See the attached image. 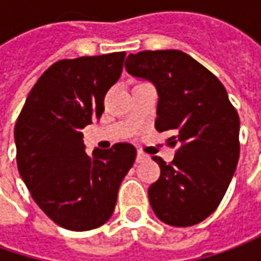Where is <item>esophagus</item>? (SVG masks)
<instances>
[{
    "mask_svg": "<svg viewBox=\"0 0 261 261\" xmlns=\"http://www.w3.org/2000/svg\"><path fill=\"white\" fill-rule=\"evenodd\" d=\"M147 159V154H144L143 152H137V158H136V162L137 164H140L143 161H146Z\"/></svg>",
    "mask_w": 261,
    "mask_h": 261,
    "instance_id": "1",
    "label": "esophagus"
}]
</instances>
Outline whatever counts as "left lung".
I'll list each match as a JSON object with an SVG mask.
<instances>
[{
	"label": "left lung",
	"instance_id": "left-lung-1",
	"mask_svg": "<svg viewBox=\"0 0 261 261\" xmlns=\"http://www.w3.org/2000/svg\"><path fill=\"white\" fill-rule=\"evenodd\" d=\"M125 70L158 92V131L178 144L149 187L154 215L171 226H191L210 216L225 196L240 158V118L218 77L178 49L130 54Z\"/></svg>",
	"mask_w": 261,
	"mask_h": 261
}]
</instances>
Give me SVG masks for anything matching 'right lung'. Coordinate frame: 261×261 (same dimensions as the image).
I'll return each instance as SVG.
<instances>
[{"mask_svg":"<svg viewBox=\"0 0 261 261\" xmlns=\"http://www.w3.org/2000/svg\"><path fill=\"white\" fill-rule=\"evenodd\" d=\"M125 52L61 60L30 90L14 128L17 166L33 200L70 231H89L112 216L136 149L117 143L86 153L82 130L100 118L103 99L122 73Z\"/></svg>","mask_w":261,"mask_h":261,"instance_id":"1","label":"right lung"}]
</instances>
